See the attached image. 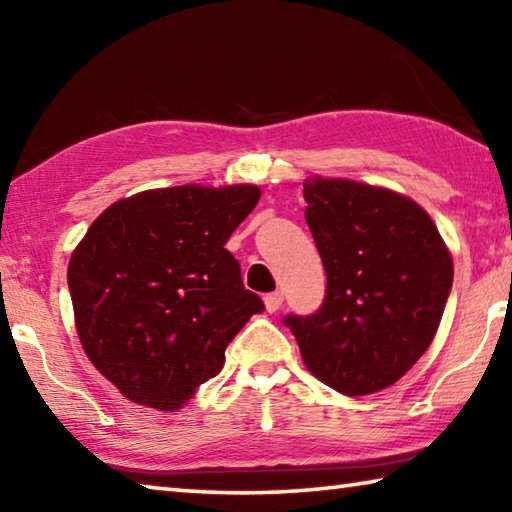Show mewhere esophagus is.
<instances>
[{
    "instance_id": "esophagus-1",
    "label": "esophagus",
    "mask_w": 512,
    "mask_h": 512,
    "mask_svg": "<svg viewBox=\"0 0 512 512\" xmlns=\"http://www.w3.org/2000/svg\"><path fill=\"white\" fill-rule=\"evenodd\" d=\"M282 302H284V298H282V293H280V291L266 293V296H264V305H266V311H268V314H275V311L282 307Z\"/></svg>"
}]
</instances>
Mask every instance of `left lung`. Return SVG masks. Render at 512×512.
<instances>
[{
    "label": "left lung",
    "instance_id": "obj_1",
    "mask_svg": "<svg viewBox=\"0 0 512 512\" xmlns=\"http://www.w3.org/2000/svg\"><path fill=\"white\" fill-rule=\"evenodd\" d=\"M302 194L327 289L316 314L282 323L323 384L350 397L377 393L409 372L436 336L452 257L411 198L320 178Z\"/></svg>",
    "mask_w": 512,
    "mask_h": 512
}]
</instances>
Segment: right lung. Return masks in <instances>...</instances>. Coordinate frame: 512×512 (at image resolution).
<instances>
[{
	"label": "right lung",
	"instance_id": "1",
	"mask_svg": "<svg viewBox=\"0 0 512 512\" xmlns=\"http://www.w3.org/2000/svg\"><path fill=\"white\" fill-rule=\"evenodd\" d=\"M253 185L153 189L90 225L67 268L76 332L124 397L176 411L223 368L264 302L225 246L253 212Z\"/></svg>",
	"mask_w": 512,
	"mask_h": 512
}]
</instances>
